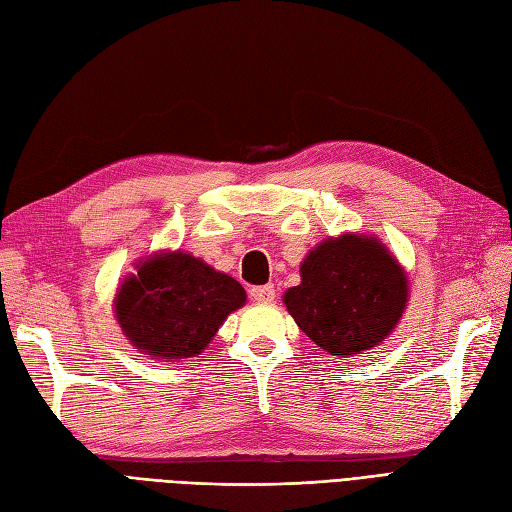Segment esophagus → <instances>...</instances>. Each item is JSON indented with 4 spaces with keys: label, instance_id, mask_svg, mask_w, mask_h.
<instances>
[{
    "label": "esophagus",
    "instance_id": "obj_1",
    "mask_svg": "<svg viewBox=\"0 0 512 512\" xmlns=\"http://www.w3.org/2000/svg\"><path fill=\"white\" fill-rule=\"evenodd\" d=\"M250 297L254 301H258V303H271L275 299V288L271 284H267V286H254L250 290Z\"/></svg>",
    "mask_w": 512,
    "mask_h": 512
}]
</instances>
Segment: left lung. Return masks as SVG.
<instances>
[{
  "instance_id": "obj_1",
  "label": "left lung",
  "mask_w": 512,
  "mask_h": 512,
  "mask_svg": "<svg viewBox=\"0 0 512 512\" xmlns=\"http://www.w3.org/2000/svg\"><path fill=\"white\" fill-rule=\"evenodd\" d=\"M299 273L284 306L329 355L355 357L377 347L407 310L409 275L375 234L327 237L301 260Z\"/></svg>"
}]
</instances>
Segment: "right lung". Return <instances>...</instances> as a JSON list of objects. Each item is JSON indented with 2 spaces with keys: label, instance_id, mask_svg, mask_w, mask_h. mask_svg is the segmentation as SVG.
I'll list each match as a JSON object with an SVG mask.
<instances>
[{
  "label": "right lung",
  "instance_id": "add662e5",
  "mask_svg": "<svg viewBox=\"0 0 512 512\" xmlns=\"http://www.w3.org/2000/svg\"><path fill=\"white\" fill-rule=\"evenodd\" d=\"M245 301V288L228 273L189 252L161 250L140 258L120 282L114 314L122 336L144 357L185 362L209 347Z\"/></svg>",
  "mask_w": 512,
  "mask_h": 512
}]
</instances>
